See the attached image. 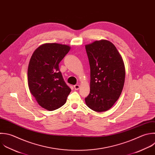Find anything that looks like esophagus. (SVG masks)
Listing matches in <instances>:
<instances>
[{
  "mask_svg": "<svg viewBox=\"0 0 155 155\" xmlns=\"http://www.w3.org/2000/svg\"><path fill=\"white\" fill-rule=\"evenodd\" d=\"M74 89H75L76 90H78L79 89L80 85H74Z\"/></svg>",
  "mask_w": 155,
  "mask_h": 155,
  "instance_id": "34e87169",
  "label": "esophagus"
}]
</instances>
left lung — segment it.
<instances>
[{
    "label": "left lung",
    "instance_id": "left-lung-1",
    "mask_svg": "<svg viewBox=\"0 0 155 155\" xmlns=\"http://www.w3.org/2000/svg\"><path fill=\"white\" fill-rule=\"evenodd\" d=\"M90 67V91L87 105L97 112L105 111L119 99L125 81L122 58L116 47L107 40L85 45Z\"/></svg>",
    "mask_w": 155,
    "mask_h": 155
}]
</instances>
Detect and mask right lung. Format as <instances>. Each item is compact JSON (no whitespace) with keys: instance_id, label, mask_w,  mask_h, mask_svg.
Returning a JSON list of instances; mask_svg holds the SVG:
<instances>
[{"instance_id":"obj_1","label":"right lung","mask_w":155,"mask_h":155,"mask_svg":"<svg viewBox=\"0 0 155 155\" xmlns=\"http://www.w3.org/2000/svg\"><path fill=\"white\" fill-rule=\"evenodd\" d=\"M70 50L67 45L45 44L31 57L28 68L30 91L39 105L49 111L64 105L71 92L59 68V64Z\"/></svg>"}]
</instances>
